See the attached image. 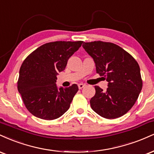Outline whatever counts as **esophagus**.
Returning a JSON list of instances; mask_svg holds the SVG:
<instances>
[{
  "label": "esophagus",
  "mask_w": 154,
  "mask_h": 154,
  "mask_svg": "<svg viewBox=\"0 0 154 154\" xmlns=\"http://www.w3.org/2000/svg\"><path fill=\"white\" fill-rule=\"evenodd\" d=\"M86 86V84H79V89H81V88H83L84 87V86Z\"/></svg>",
  "instance_id": "esophagus-1"
}]
</instances>
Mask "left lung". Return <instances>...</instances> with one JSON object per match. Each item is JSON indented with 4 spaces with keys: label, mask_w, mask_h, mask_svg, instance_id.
<instances>
[{
    "label": "left lung",
    "mask_w": 154,
    "mask_h": 154,
    "mask_svg": "<svg viewBox=\"0 0 154 154\" xmlns=\"http://www.w3.org/2000/svg\"><path fill=\"white\" fill-rule=\"evenodd\" d=\"M83 48L93 58L96 70L108 82L106 91L95 86L90 100L92 109L101 117L115 119L133 107L142 89L138 63L118 45L95 41L84 42Z\"/></svg>",
    "instance_id": "left-lung-1"
}]
</instances>
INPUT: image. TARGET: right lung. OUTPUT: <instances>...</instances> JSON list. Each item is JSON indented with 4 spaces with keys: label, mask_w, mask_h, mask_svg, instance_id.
<instances>
[{
    "label": "right lung",
    "mask_w": 154,
    "mask_h": 154,
    "mask_svg": "<svg viewBox=\"0 0 154 154\" xmlns=\"http://www.w3.org/2000/svg\"><path fill=\"white\" fill-rule=\"evenodd\" d=\"M82 41H57L38 48L24 60L19 70L18 90L26 109L34 116L47 120L61 117L69 109L79 87H57V75Z\"/></svg>",
    "instance_id": "add662e5"
}]
</instances>
